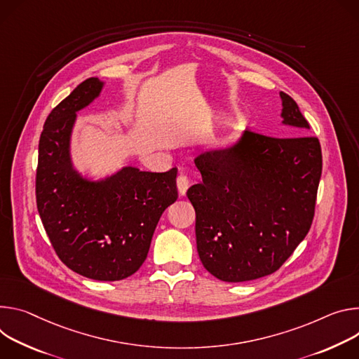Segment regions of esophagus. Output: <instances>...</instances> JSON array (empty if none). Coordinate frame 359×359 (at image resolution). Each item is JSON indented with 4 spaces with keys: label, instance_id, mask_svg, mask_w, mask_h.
<instances>
[{
    "label": "esophagus",
    "instance_id": "1",
    "mask_svg": "<svg viewBox=\"0 0 359 359\" xmlns=\"http://www.w3.org/2000/svg\"><path fill=\"white\" fill-rule=\"evenodd\" d=\"M188 187H189V181H188L187 175L185 174H180L178 178H177V188H178L180 195H185Z\"/></svg>",
    "mask_w": 359,
    "mask_h": 359
}]
</instances>
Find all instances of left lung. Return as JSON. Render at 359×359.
Masks as SVG:
<instances>
[{"mask_svg": "<svg viewBox=\"0 0 359 359\" xmlns=\"http://www.w3.org/2000/svg\"><path fill=\"white\" fill-rule=\"evenodd\" d=\"M283 126L304 137L275 138L245 130L233 144L194 163L203 182L187 191L195 214L198 255L225 283H244L280 268L306 236L323 172L318 138L297 102L280 93Z\"/></svg>", "mask_w": 359, "mask_h": 359, "instance_id": "left-lung-1", "label": "left lung"}]
</instances>
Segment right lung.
I'll use <instances>...</instances> for the list:
<instances>
[{
  "label": "right lung",
  "instance_id": "obj_1",
  "mask_svg": "<svg viewBox=\"0 0 359 359\" xmlns=\"http://www.w3.org/2000/svg\"><path fill=\"white\" fill-rule=\"evenodd\" d=\"M105 83L86 79L48 115L38 145L36 208L60 259L95 281H119L144 264L163 212L177 201V168L123 167L104 178L79 172L71 156L76 112Z\"/></svg>",
  "mask_w": 359,
  "mask_h": 359
}]
</instances>
